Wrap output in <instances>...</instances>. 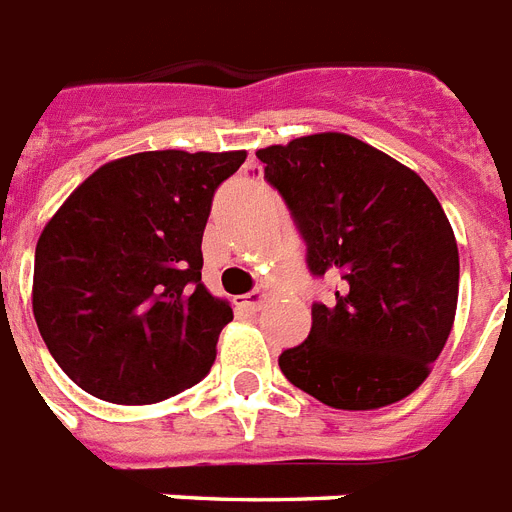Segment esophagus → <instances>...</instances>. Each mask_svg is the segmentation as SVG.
<instances>
[{
	"label": "esophagus",
	"mask_w": 512,
	"mask_h": 512,
	"mask_svg": "<svg viewBox=\"0 0 512 512\" xmlns=\"http://www.w3.org/2000/svg\"><path fill=\"white\" fill-rule=\"evenodd\" d=\"M264 298H267V290H253V293H248V296L237 298V306L253 314V312H259L261 304H264Z\"/></svg>",
	"instance_id": "34e87169"
}]
</instances>
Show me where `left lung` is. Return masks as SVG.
<instances>
[{
    "label": "left lung",
    "instance_id": "1",
    "mask_svg": "<svg viewBox=\"0 0 512 512\" xmlns=\"http://www.w3.org/2000/svg\"><path fill=\"white\" fill-rule=\"evenodd\" d=\"M280 192L314 277L335 301L312 304L282 375L335 410L386 407L428 378L457 309L460 256L444 208L391 155L327 132L256 153Z\"/></svg>",
    "mask_w": 512,
    "mask_h": 512
}]
</instances>
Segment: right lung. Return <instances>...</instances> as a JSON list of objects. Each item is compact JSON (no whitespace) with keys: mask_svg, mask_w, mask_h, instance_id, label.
<instances>
[{"mask_svg":"<svg viewBox=\"0 0 512 512\" xmlns=\"http://www.w3.org/2000/svg\"><path fill=\"white\" fill-rule=\"evenodd\" d=\"M237 153L153 150L105 163L36 243L34 317L60 370L113 404L203 380L232 320L203 288V230Z\"/></svg>","mask_w":512,"mask_h":512,"instance_id":"add662e5","label":"right lung"}]
</instances>
